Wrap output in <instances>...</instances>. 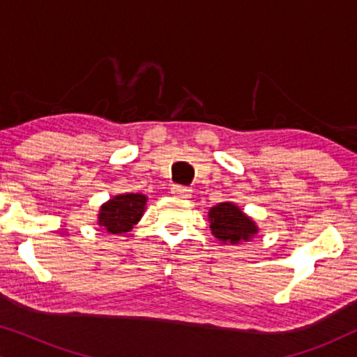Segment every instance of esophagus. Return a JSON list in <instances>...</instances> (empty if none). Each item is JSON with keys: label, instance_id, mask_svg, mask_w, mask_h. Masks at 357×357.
<instances>
[{"label": "esophagus", "instance_id": "34e87169", "mask_svg": "<svg viewBox=\"0 0 357 357\" xmlns=\"http://www.w3.org/2000/svg\"><path fill=\"white\" fill-rule=\"evenodd\" d=\"M170 192H172L174 197H177V198H190V197H192V190H190L188 187H182V185H174Z\"/></svg>", "mask_w": 357, "mask_h": 357}]
</instances>
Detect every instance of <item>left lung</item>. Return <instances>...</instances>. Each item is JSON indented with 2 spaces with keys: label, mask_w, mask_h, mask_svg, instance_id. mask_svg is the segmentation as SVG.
I'll return each mask as SVG.
<instances>
[{
  "label": "left lung",
  "mask_w": 357,
  "mask_h": 357,
  "mask_svg": "<svg viewBox=\"0 0 357 357\" xmlns=\"http://www.w3.org/2000/svg\"><path fill=\"white\" fill-rule=\"evenodd\" d=\"M208 221L211 234L224 245L250 242L260 231L253 218L243 213L241 206L232 202H222L209 208Z\"/></svg>",
  "instance_id": "1"
}]
</instances>
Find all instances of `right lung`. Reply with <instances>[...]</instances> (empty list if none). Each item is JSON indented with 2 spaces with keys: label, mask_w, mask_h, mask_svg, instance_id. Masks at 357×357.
Instances as JSON below:
<instances>
[{
  "label": "right lung",
  "mask_w": 357,
  "mask_h": 357,
  "mask_svg": "<svg viewBox=\"0 0 357 357\" xmlns=\"http://www.w3.org/2000/svg\"><path fill=\"white\" fill-rule=\"evenodd\" d=\"M146 203L148 197L143 193L115 195L99 208L97 224L114 236L130 232L143 218Z\"/></svg>",
  "instance_id": "obj_1"
}]
</instances>
